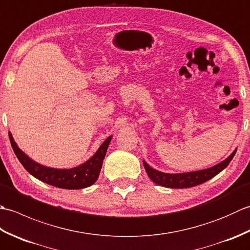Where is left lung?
Here are the masks:
<instances>
[{"label":"left lung","mask_w":250,"mask_h":250,"mask_svg":"<svg viewBox=\"0 0 250 250\" xmlns=\"http://www.w3.org/2000/svg\"><path fill=\"white\" fill-rule=\"evenodd\" d=\"M235 152H236V149L233 151L231 155L226 159V160L216 164V166L211 167L209 168L201 169V171H195V172L182 173V174L163 173L160 171H157L155 168H152L151 167L148 166L145 161H143V164H144L147 175L155 184L167 188H176V189L190 188V187H194V186H198L200 184H203L207 182L208 179L216 176L217 174H219L222 169H225L228 166H229V163L231 162L233 157H234Z\"/></svg>","instance_id":"1"}]
</instances>
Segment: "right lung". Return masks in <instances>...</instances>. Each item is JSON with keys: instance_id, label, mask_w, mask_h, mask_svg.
<instances>
[{"instance_id": "add662e5", "label": "right lung", "mask_w": 250, "mask_h": 250, "mask_svg": "<svg viewBox=\"0 0 250 250\" xmlns=\"http://www.w3.org/2000/svg\"><path fill=\"white\" fill-rule=\"evenodd\" d=\"M8 136L15 155L17 156L18 160L26 171L43 183L62 189H83L89 187V186L97 182L101 168H102L106 151H107L111 140V136L107 137L103 144L100 146L97 152L88 161L83 163L82 166L62 169L47 167L33 161L22 150L19 149L10 132H8Z\"/></svg>"}]
</instances>
